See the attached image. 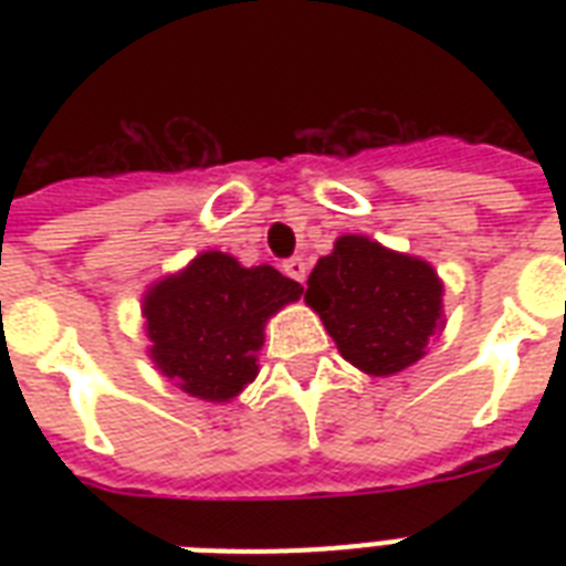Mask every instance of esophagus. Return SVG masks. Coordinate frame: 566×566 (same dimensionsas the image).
<instances>
[{
	"label": "esophagus",
	"instance_id": "esophagus-1",
	"mask_svg": "<svg viewBox=\"0 0 566 566\" xmlns=\"http://www.w3.org/2000/svg\"><path fill=\"white\" fill-rule=\"evenodd\" d=\"M284 273L291 275V279H296L300 284H305V275H308V266H305V261L302 258H287L284 261Z\"/></svg>",
	"mask_w": 566,
	"mask_h": 566
}]
</instances>
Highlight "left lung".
<instances>
[{
    "instance_id": "left-lung-1",
    "label": "left lung",
    "mask_w": 566,
    "mask_h": 566,
    "mask_svg": "<svg viewBox=\"0 0 566 566\" xmlns=\"http://www.w3.org/2000/svg\"><path fill=\"white\" fill-rule=\"evenodd\" d=\"M305 305L319 314L337 353L367 376L417 364L447 326L438 270L367 234H340L314 264Z\"/></svg>"
}]
</instances>
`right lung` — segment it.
<instances>
[{
    "label": "right lung",
    "mask_w": 566,
    "mask_h": 566,
    "mask_svg": "<svg viewBox=\"0 0 566 566\" xmlns=\"http://www.w3.org/2000/svg\"><path fill=\"white\" fill-rule=\"evenodd\" d=\"M302 296L275 266H243L208 249L144 293L146 355L167 381L202 402H231L258 376L266 319Z\"/></svg>",
    "instance_id": "right-lung-1"
}]
</instances>
